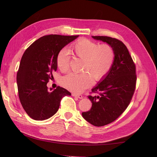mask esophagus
Returning a JSON list of instances; mask_svg holds the SVG:
<instances>
[{"instance_id":"obj_1","label":"esophagus","mask_w":157,"mask_h":157,"mask_svg":"<svg viewBox=\"0 0 157 157\" xmlns=\"http://www.w3.org/2000/svg\"><path fill=\"white\" fill-rule=\"evenodd\" d=\"M72 96H74V97H77V98H78L79 99H82L83 98V96H82L81 94H77L73 93V94H72Z\"/></svg>"}]
</instances>
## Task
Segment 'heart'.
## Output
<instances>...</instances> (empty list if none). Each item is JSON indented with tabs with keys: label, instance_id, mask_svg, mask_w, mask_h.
<instances>
[{
	"label": "heart",
	"instance_id": "1",
	"mask_svg": "<svg viewBox=\"0 0 157 157\" xmlns=\"http://www.w3.org/2000/svg\"><path fill=\"white\" fill-rule=\"evenodd\" d=\"M73 56L83 61L82 74L70 73L61 80L62 86L76 93L81 92L90 86L93 78L99 81L110 71L115 61V54L112 46L107 44L99 45L98 42L83 39L71 46ZM70 56L67 51L61 50L56 57V64L60 71L67 72L69 68Z\"/></svg>",
	"mask_w": 157,
	"mask_h": 157
}]
</instances>
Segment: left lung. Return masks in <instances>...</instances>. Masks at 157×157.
<instances>
[{
	"instance_id": "obj_1",
	"label": "left lung",
	"mask_w": 157,
	"mask_h": 157,
	"mask_svg": "<svg viewBox=\"0 0 157 157\" xmlns=\"http://www.w3.org/2000/svg\"><path fill=\"white\" fill-rule=\"evenodd\" d=\"M92 37L111 45L115 54L110 71L92 90L99 95L88 96L92 103L91 109L82 113L91 124L103 126L115 121L130 104L136 89V65L122 41L106 36Z\"/></svg>"
}]
</instances>
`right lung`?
<instances>
[{"mask_svg": "<svg viewBox=\"0 0 157 157\" xmlns=\"http://www.w3.org/2000/svg\"><path fill=\"white\" fill-rule=\"evenodd\" d=\"M78 35H49L35 41L23 54L17 73L18 96L27 114L36 121L50 118L58 111L61 99L71 94L58 86L49 90L46 84L54 78L58 52Z\"/></svg>", "mask_w": 157, "mask_h": 157, "instance_id": "1", "label": "right lung"}]
</instances>
